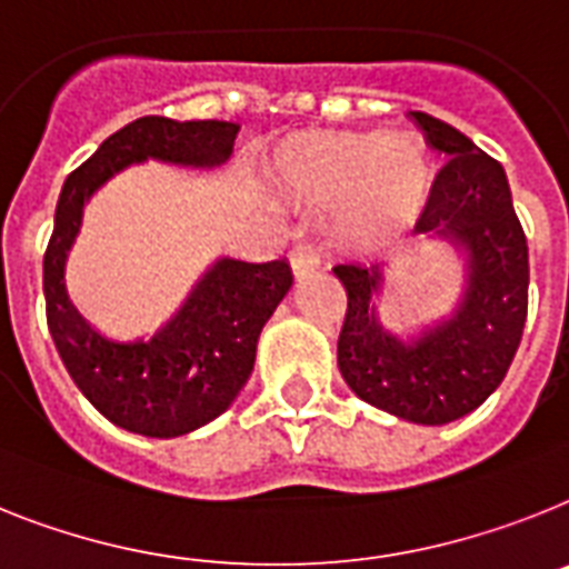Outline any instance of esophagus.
<instances>
[{
    "mask_svg": "<svg viewBox=\"0 0 569 569\" xmlns=\"http://www.w3.org/2000/svg\"><path fill=\"white\" fill-rule=\"evenodd\" d=\"M289 262H292V274L298 277V280H303V277L315 274V271L321 269V257H318V251H315L312 246H307V242H300V246L292 248Z\"/></svg>",
    "mask_w": 569,
    "mask_h": 569,
    "instance_id": "1",
    "label": "esophagus"
}]
</instances>
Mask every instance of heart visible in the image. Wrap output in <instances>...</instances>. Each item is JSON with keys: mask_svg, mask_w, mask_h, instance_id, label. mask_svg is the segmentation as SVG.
<instances>
[{"mask_svg": "<svg viewBox=\"0 0 569 569\" xmlns=\"http://www.w3.org/2000/svg\"><path fill=\"white\" fill-rule=\"evenodd\" d=\"M271 173L295 202L338 204V240L358 251L417 222L433 190L428 147L381 132H298L277 147Z\"/></svg>", "mask_w": 569, "mask_h": 569, "instance_id": "obj_1", "label": "heart"}]
</instances>
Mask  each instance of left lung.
Masks as SVG:
<instances>
[{"label":"left lung","mask_w":569,"mask_h":569,"mask_svg":"<svg viewBox=\"0 0 569 569\" xmlns=\"http://www.w3.org/2000/svg\"><path fill=\"white\" fill-rule=\"evenodd\" d=\"M448 164L433 179L417 233L446 240L466 260L457 303L433 321L396 332L376 298L388 266H336L347 292L338 370L358 399L417 425L466 417L503 381L527 323L529 248L515 217L506 170L469 136L413 112Z\"/></svg>","instance_id":"left-lung-1"}]
</instances>
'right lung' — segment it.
Here are the masks:
<instances>
[{
	"label": "right lung",
	"mask_w": 569,
	"mask_h": 569,
	"mask_svg": "<svg viewBox=\"0 0 569 569\" xmlns=\"http://www.w3.org/2000/svg\"><path fill=\"white\" fill-rule=\"evenodd\" d=\"M237 130L228 121L147 114L112 132L60 190L42 260L49 332L80 393L123 431L170 439L226 413L254 370L262 327L292 289V269L286 260L219 257L156 332L109 338L86 321L66 289L86 204L112 176L144 161L217 170L231 159Z\"/></svg>",
	"instance_id": "1"
}]
</instances>
